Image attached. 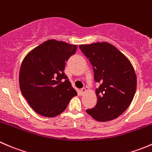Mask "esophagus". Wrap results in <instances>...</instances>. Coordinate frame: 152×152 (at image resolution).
<instances>
[{"label":"esophagus","instance_id":"34e87169","mask_svg":"<svg viewBox=\"0 0 152 152\" xmlns=\"http://www.w3.org/2000/svg\"><path fill=\"white\" fill-rule=\"evenodd\" d=\"M86 92V89L85 88H81L80 91V93L81 95H83V94H85Z\"/></svg>","mask_w":152,"mask_h":152}]
</instances>
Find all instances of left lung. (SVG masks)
<instances>
[{"instance_id":"8db88e82","label":"left lung","mask_w":152,"mask_h":152,"mask_svg":"<svg viewBox=\"0 0 152 152\" xmlns=\"http://www.w3.org/2000/svg\"><path fill=\"white\" fill-rule=\"evenodd\" d=\"M93 66L97 102L86 113L98 121L115 119L130 105L137 87V77L129 59L108 42L80 45Z\"/></svg>"}]
</instances>
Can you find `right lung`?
Masks as SVG:
<instances>
[{
    "label": "right lung",
    "mask_w": 152,
    "mask_h": 152,
    "mask_svg": "<svg viewBox=\"0 0 152 152\" xmlns=\"http://www.w3.org/2000/svg\"><path fill=\"white\" fill-rule=\"evenodd\" d=\"M76 50V45L50 39L23 59L19 74L20 91L31 108L42 116H57L77 95L64 73L66 62Z\"/></svg>",
    "instance_id": "obj_1"
}]
</instances>
